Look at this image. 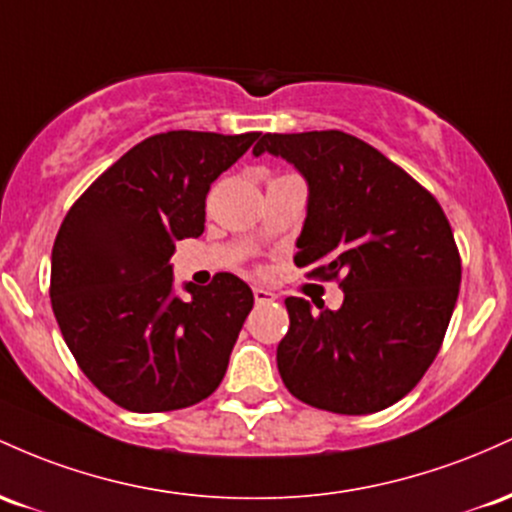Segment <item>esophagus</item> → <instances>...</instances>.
Masks as SVG:
<instances>
[{"instance_id": "obj_1", "label": "esophagus", "mask_w": 512, "mask_h": 512, "mask_svg": "<svg viewBox=\"0 0 512 512\" xmlns=\"http://www.w3.org/2000/svg\"><path fill=\"white\" fill-rule=\"evenodd\" d=\"M254 300L256 304H268L275 300V295L271 290H263V287H254Z\"/></svg>"}]
</instances>
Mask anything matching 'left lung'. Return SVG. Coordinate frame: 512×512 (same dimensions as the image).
I'll list each match as a JSON object with an SVG mask.
<instances>
[{
	"instance_id": "8db88e82",
	"label": "left lung",
	"mask_w": 512,
	"mask_h": 512,
	"mask_svg": "<svg viewBox=\"0 0 512 512\" xmlns=\"http://www.w3.org/2000/svg\"><path fill=\"white\" fill-rule=\"evenodd\" d=\"M280 154L309 183L297 266L336 280L341 309L287 297L278 343L287 392L314 409L363 416L421 382L442 346L462 258L435 195L360 137L266 132L254 154Z\"/></svg>"
}]
</instances>
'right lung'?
Here are the masks:
<instances>
[{"instance_id":"1","label":"right lung","mask_w":512,"mask_h":512,"mask_svg":"<svg viewBox=\"0 0 512 512\" xmlns=\"http://www.w3.org/2000/svg\"><path fill=\"white\" fill-rule=\"evenodd\" d=\"M261 132L169 130L91 183L62 220L50 302L79 370L135 413L188 409L220 387L254 292L232 273L174 295L176 241L200 237L205 195Z\"/></svg>"}]
</instances>
